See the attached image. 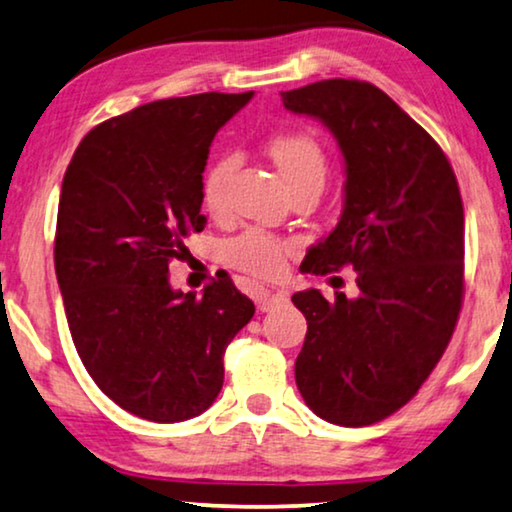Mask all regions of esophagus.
<instances>
[{"instance_id":"34e87169","label":"esophagus","mask_w":512,"mask_h":512,"mask_svg":"<svg viewBox=\"0 0 512 512\" xmlns=\"http://www.w3.org/2000/svg\"><path fill=\"white\" fill-rule=\"evenodd\" d=\"M287 297L283 292H269V290H259L257 292V297H255V304H257V308L262 313H266V311H271L273 306H278V304H283Z\"/></svg>"}]
</instances>
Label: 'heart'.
Masks as SVG:
<instances>
[{
    "instance_id": "b5f03b06",
    "label": "heart",
    "mask_w": 512,
    "mask_h": 512,
    "mask_svg": "<svg viewBox=\"0 0 512 512\" xmlns=\"http://www.w3.org/2000/svg\"><path fill=\"white\" fill-rule=\"evenodd\" d=\"M269 150L273 164H276L287 190H297L306 183H322L327 176L325 150L311 134L304 132H283L271 136ZM234 171L232 157H220L204 174L201 183V199L213 215H222L227 208V183ZM292 253V243L278 236H271L262 229H248L227 241L222 248V259L234 269L257 278H273L285 269V259Z\"/></svg>"
}]
</instances>
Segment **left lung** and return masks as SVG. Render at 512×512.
Wrapping results in <instances>:
<instances>
[{
    "label": "left lung",
    "mask_w": 512,
    "mask_h": 512,
    "mask_svg": "<svg viewBox=\"0 0 512 512\" xmlns=\"http://www.w3.org/2000/svg\"><path fill=\"white\" fill-rule=\"evenodd\" d=\"M329 127L345 160V204L308 273L352 266L359 294H292L308 331L294 378L322 420L366 427L415 397L448 348L464 299V206L441 146L366 81L280 92Z\"/></svg>",
    "instance_id": "left-lung-1"
}]
</instances>
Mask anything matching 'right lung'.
<instances>
[{"label": "right lung", "mask_w": 512, "mask_h": 512, "mask_svg": "<svg viewBox=\"0 0 512 512\" xmlns=\"http://www.w3.org/2000/svg\"><path fill=\"white\" fill-rule=\"evenodd\" d=\"M253 92L160 99L97 125L62 181L55 273L76 352L99 390L150 422L204 413L222 390V355L255 304L220 276L169 285L171 259L201 232L213 136Z\"/></svg>", "instance_id": "1"}]
</instances>
